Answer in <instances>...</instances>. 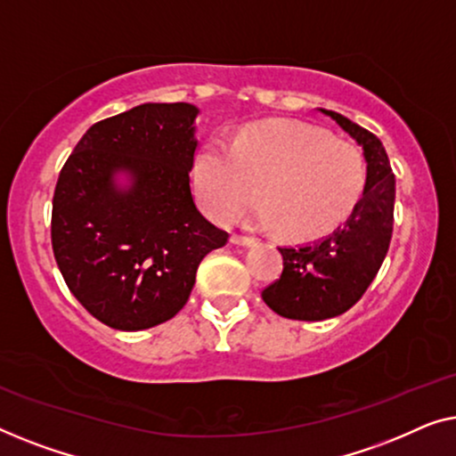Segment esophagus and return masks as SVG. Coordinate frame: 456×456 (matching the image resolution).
Wrapping results in <instances>:
<instances>
[{
	"label": "esophagus",
	"instance_id": "34e87169",
	"mask_svg": "<svg viewBox=\"0 0 456 456\" xmlns=\"http://www.w3.org/2000/svg\"><path fill=\"white\" fill-rule=\"evenodd\" d=\"M254 241H256L254 237L249 235H237V233L231 235V243H235V246H252Z\"/></svg>",
	"mask_w": 456,
	"mask_h": 456
}]
</instances>
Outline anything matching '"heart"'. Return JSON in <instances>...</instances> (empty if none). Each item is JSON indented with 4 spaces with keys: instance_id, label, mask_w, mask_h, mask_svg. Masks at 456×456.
Returning <instances> with one entry per match:
<instances>
[{
    "instance_id": "b5f03b06",
    "label": "heart",
    "mask_w": 456,
    "mask_h": 456,
    "mask_svg": "<svg viewBox=\"0 0 456 456\" xmlns=\"http://www.w3.org/2000/svg\"><path fill=\"white\" fill-rule=\"evenodd\" d=\"M198 196L219 223H233L262 198L256 225L293 240L330 233L362 200L368 165L355 144L316 127L265 121L237 134L233 149L210 140L194 163Z\"/></svg>"
}]
</instances>
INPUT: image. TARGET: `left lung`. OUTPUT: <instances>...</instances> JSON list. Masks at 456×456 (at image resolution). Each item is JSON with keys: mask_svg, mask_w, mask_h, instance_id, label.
<instances>
[{"mask_svg": "<svg viewBox=\"0 0 456 456\" xmlns=\"http://www.w3.org/2000/svg\"><path fill=\"white\" fill-rule=\"evenodd\" d=\"M322 113L362 144L368 163L362 200L326 237L279 248L283 273L262 289L265 304L279 316L310 322L341 316L362 299L388 252L395 221V173L380 140L341 113Z\"/></svg>", "mask_w": 456, "mask_h": 456, "instance_id": "obj_1", "label": "left lung"}]
</instances>
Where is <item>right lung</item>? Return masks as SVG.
<instances>
[{"label":"right lung","instance_id":"add662e5","mask_svg":"<svg viewBox=\"0 0 456 456\" xmlns=\"http://www.w3.org/2000/svg\"><path fill=\"white\" fill-rule=\"evenodd\" d=\"M196 115L190 102H144L88 127L61 167L51 213L55 262L74 297L111 329L171 320L204 256L229 240L190 190ZM115 170L133 173L127 192L114 190Z\"/></svg>","mask_w":456,"mask_h":456}]
</instances>
